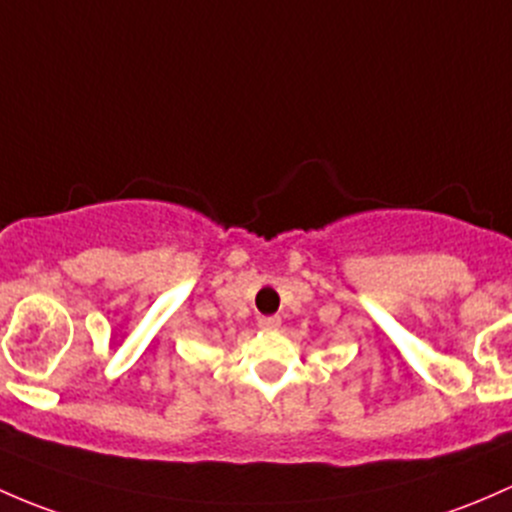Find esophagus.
I'll return each mask as SVG.
<instances>
[{
	"mask_svg": "<svg viewBox=\"0 0 512 512\" xmlns=\"http://www.w3.org/2000/svg\"><path fill=\"white\" fill-rule=\"evenodd\" d=\"M258 328H261V330H278V328H281V318H276V315H266V318H258Z\"/></svg>",
	"mask_w": 512,
	"mask_h": 512,
	"instance_id": "1",
	"label": "esophagus"
}]
</instances>
